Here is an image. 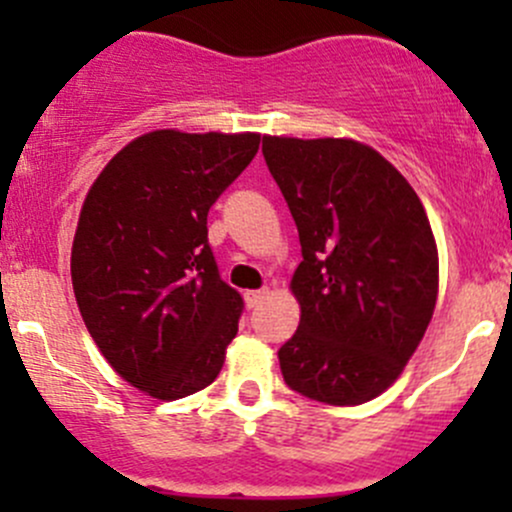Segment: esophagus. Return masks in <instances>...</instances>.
Instances as JSON below:
<instances>
[{"label":"esophagus","mask_w":512,"mask_h":512,"mask_svg":"<svg viewBox=\"0 0 512 512\" xmlns=\"http://www.w3.org/2000/svg\"><path fill=\"white\" fill-rule=\"evenodd\" d=\"M265 294H267V289L262 287V289H247L245 292V304L247 307H257V304L262 302V299H265Z\"/></svg>","instance_id":"1"}]
</instances>
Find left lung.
Segmentation results:
<instances>
[{
	"label": "left lung",
	"mask_w": 512,
	"mask_h": 512,
	"mask_svg": "<svg viewBox=\"0 0 512 512\" xmlns=\"http://www.w3.org/2000/svg\"><path fill=\"white\" fill-rule=\"evenodd\" d=\"M302 245V317L282 344L285 384L332 406L371 401L416 352L438 294L426 210L404 175L344 138H262Z\"/></svg>",
	"instance_id": "8db88e82"
}]
</instances>
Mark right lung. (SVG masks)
Listing matches in <instances>:
<instances>
[{"mask_svg": "<svg viewBox=\"0 0 512 512\" xmlns=\"http://www.w3.org/2000/svg\"><path fill=\"white\" fill-rule=\"evenodd\" d=\"M260 148L257 133L153 131L101 170L81 208L71 282L108 364L153 399L213 384L245 302L223 282L208 213Z\"/></svg>", "mask_w": 512, "mask_h": 512, "instance_id": "1", "label": "right lung"}]
</instances>
